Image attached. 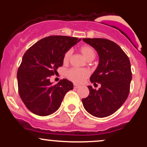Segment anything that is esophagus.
<instances>
[{
	"label": "esophagus",
	"instance_id": "esophagus-1",
	"mask_svg": "<svg viewBox=\"0 0 147 147\" xmlns=\"http://www.w3.org/2000/svg\"><path fill=\"white\" fill-rule=\"evenodd\" d=\"M79 88V86L78 85H77V84H74V88Z\"/></svg>",
	"mask_w": 147,
	"mask_h": 147
}]
</instances>
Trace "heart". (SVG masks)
<instances>
[{"label":"heart","mask_w":147,"mask_h":147,"mask_svg":"<svg viewBox=\"0 0 147 147\" xmlns=\"http://www.w3.org/2000/svg\"><path fill=\"white\" fill-rule=\"evenodd\" d=\"M80 51L83 56L87 60L90 59H94L95 57V52L93 48H91L89 45H83L80 48ZM71 50H69L65 53L63 56V63H67L70 59V55H71ZM66 77L69 80H70L73 83L75 84H82L86 79L90 75V71L87 69L82 68H73L70 69L66 72Z\"/></svg>","instance_id":"1"}]
</instances>
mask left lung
<instances>
[{"label":"left lung","mask_w":147,"mask_h":147,"mask_svg":"<svg viewBox=\"0 0 147 147\" xmlns=\"http://www.w3.org/2000/svg\"><path fill=\"white\" fill-rule=\"evenodd\" d=\"M95 48L99 64L91 75V83L100 84L99 90L88 86L90 93L82 99L84 109L97 117L113 114L127 99L132 79L129 57L117 43L105 38H83Z\"/></svg>","instance_id":"1"}]
</instances>
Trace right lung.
<instances>
[{"mask_svg":"<svg viewBox=\"0 0 147 147\" xmlns=\"http://www.w3.org/2000/svg\"><path fill=\"white\" fill-rule=\"evenodd\" d=\"M81 38L50 36L36 42L25 52L18 69L19 95L25 106L39 116H47L60 107L64 96L73 89L68 79L50 82V76L63 65V56Z\"/></svg>","mask_w":147,"mask_h":147,"instance_id":"right-lung-1","label":"right lung"}]
</instances>
